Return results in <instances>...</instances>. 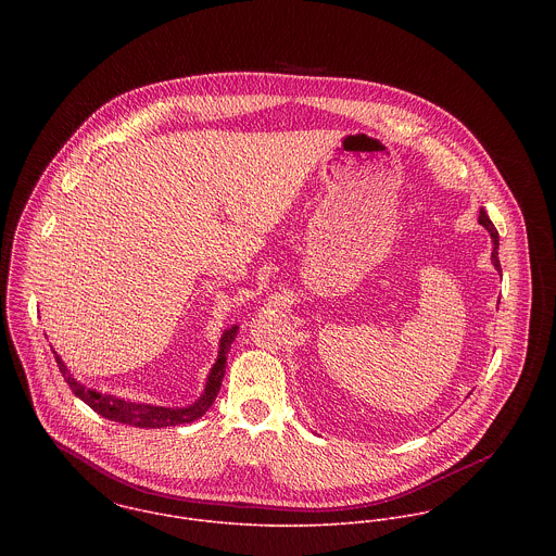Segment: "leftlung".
<instances>
[{"instance_id":"left-lung-1","label":"left lung","mask_w":556,"mask_h":556,"mask_svg":"<svg viewBox=\"0 0 556 556\" xmlns=\"http://www.w3.org/2000/svg\"><path fill=\"white\" fill-rule=\"evenodd\" d=\"M479 225L490 233V238H492V243H494V248H492V265L501 271V263H498V231L494 229V225H492V220L488 218V214L483 212V210H479Z\"/></svg>"}]
</instances>
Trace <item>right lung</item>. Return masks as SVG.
<instances>
[{
	"instance_id": "add662e5",
	"label": "right lung",
	"mask_w": 556,
	"mask_h": 556,
	"mask_svg": "<svg viewBox=\"0 0 556 556\" xmlns=\"http://www.w3.org/2000/svg\"><path fill=\"white\" fill-rule=\"evenodd\" d=\"M238 336V325H233L231 329H227L220 338V351H218V359L207 377L205 383V392L201 397L190 404V406H181V408H168V406H154V404H139V402H128L122 397L111 396V394H102L96 392L91 388H85L79 383L68 368L64 366L62 357L55 353V362L60 366V372L64 377V381L68 383V388L73 390L75 396L80 397L89 408H93L98 415L111 419V421H119L126 426H137V428H166V426H179V424H190L194 419H199L218 396L220 386H223V377L227 370V355L231 349V342Z\"/></svg>"
}]
</instances>
